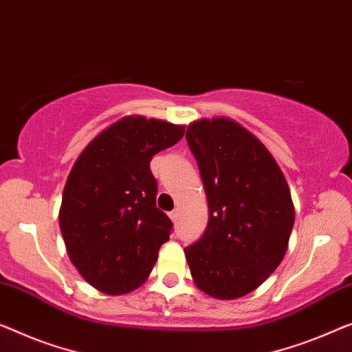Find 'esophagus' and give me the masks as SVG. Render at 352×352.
I'll list each match as a JSON object with an SVG mask.
<instances>
[{"label": "esophagus", "instance_id": "1", "mask_svg": "<svg viewBox=\"0 0 352 352\" xmlns=\"http://www.w3.org/2000/svg\"><path fill=\"white\" fill-rule=\"evenodd\" d=\"M169 217H170V219H172V223H177V219H178V210H174V212H170Z\"/></svg>", "mask_w": 352, "mask_h": 352}]
</instances>
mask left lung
Instances as JSON below:
<instances>
[{
	"label": "left lung",
	"mask_w": 352,
	"mask_h": 352,
	"mask_svg": "<svg viewBox=\"0 0 352 352\" xmlns=\"http://www.w3.org/2000/svg\"><path fill=\"white\" fill-rule=\"evenodd\" d=\"M188 145L208 199V226L185 248L194 285L218 300L259 287L285 258L296 210L265 145L228 117L188 124Z\"/></svg>",
	"instance_id": "obj_1"
}]
</instances>
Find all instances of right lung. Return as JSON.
<instances>
[{
	"instance_id": "1",
	"label": "right lung",
	"mask_w": 352,
	"mask_h": 352,
	"mask_svg": "<svg viewBox=\"0 0 352 352\" xmlns=\"http://www.w3.org/2000/svg\"><path fill=\"white\" fill-rule=\"evenodd\" d=\"M185 124L126 115L102 129L67 175L58 213L67 256L107 296L138 289L153 270L172 223L156 208L153 155L175 145Z\"/></svg>"
}]
</instances>
